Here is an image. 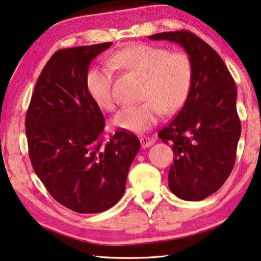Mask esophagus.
<instances>
[{
    "mask_svg": "<svg viewBox=\"0 0 261 261\" xmlns=\"http://www.w3.org/2000/svg\"><path fill=\"white\" fill-rule=\"evenodd\" d=\"M140 144H141V147L146 148V147H149V146H151V145L154 144V140L149 138V137L141 136L140 137Z\"/></svg>",
    "mask_w": 261,
    "mask_h": 261,
    "instance_id": "obj_1",
    "label": "esophagus"
}]
</instances>
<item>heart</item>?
<instances>
[{
    "mask_svg": "<svg viewBox=\"0 0 261 261\" xmlns=\"http://www.w3.org/2000/svg\"><path fill=\"white\" fill-rule=\"evenodd\" d=\"M110 64L144 78L143 103L122 109L114 118L118 129L143 132L159 121L162 112L175 114L188 99L192 82V65L183 51L166 48L135 45L115 54ZM114 74L109 67L91 69L86 77V88L100 109L112 112L117 99L113 91Z\"/></svg>",
    "mask_w": 261,
    "mask_h": 261,
    "instance_id": "1",
    "label": "heart"
}]
</instances>
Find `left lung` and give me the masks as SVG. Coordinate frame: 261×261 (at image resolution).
Segmentation results:
<instances>
[{
  "label": "left lung",
  "mask_w": 261,
  "mask_h": 261,
  "mask_svg": "<svg viewBox=\"0 0 261 261\" xmlns=\"http://www.w3.org/2000/svg\"><path fill=\"white\" fill-rule=\"evenodd\" d=\"M148 39L179 43L191 61L188 99L158 137L174 152L168 175L170 191L180 199L202 200L222 187L235 165L241 137L236 84L218 53L190 31Z\"/></svg>",
  "instance_id": "8db88e82"
}]
</instances>
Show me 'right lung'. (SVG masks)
<instances>
[{"mask_svg":"<svg viewBox=\"0 0 261 261\" xmlns=\"http://www.w3.org/2000/svg\"><path fill=\"white\" fill-rule=\"evenodd\" d=\"M112 42L55 51L35 84L25 118L35 174L56 201L77 213H101L121 199L140 141L121 130L103 144L105 117L91 99V61Z\"/></svg>","mask_w":261,"mask_h":261,"instance_id":"1","label":"right lung"}]
</instances>
